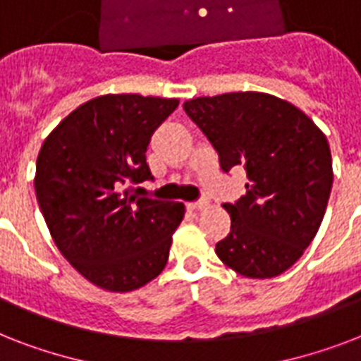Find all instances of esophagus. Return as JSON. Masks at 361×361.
Segmentation results:
<instances>
[{
	"label": "esophagus",
	"mask_w": 361,
	"mask_h": 361,
	"mask_svg": "<svg viewBox=\"0 0 361 361\" xmlns=\"http://www.w3.org/2000/svg\"><path fill=\"white\" fill-rule=\"evenodd\" d=\"M189 208L195 209V212H198V209L208 208V200H198V202H191V204H189Z\"/></svg>",
	"instance_id": "34e87169"
}]
</instances>
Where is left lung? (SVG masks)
<instances>
[{"instance_id":"1","label":"left lung","mask_w":361,"mask_h":361,"mask_svg":"<svg viewBox=\"0 0 361 361\" xmlns=\"http://www.w3.org/2000/svg\"><path fill=\"white\" fill-rule=\"evenodd\" d=\"M219 153L221 169L243 166L247 192L223 208L231 232L215 245L221 262L249 279L290 268L319 232L334 170L326 135L285 99L234 92L183 103Z\"/></svg>"}]
</instances>
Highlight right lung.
Returning a JSON list of instances; mask_svg holds the SVG:
<instances>
[{
  "label": "right lung",
  "mask_w": 361,
  "mask_h": 361,
  "mask_svg": "<svg viewBox=\"0 0 361 361\" xmlns=\"http://www.w3.org/2000/svg\"><path fill=\"white\" fill-rule=\"evenodd\" d=\"M178 99L109 93L80 104L44 138L37 202L59 252L99 288L130 292L169 262L185 206L130 195L153 180L149 138Z\"/></svg>",
  "instance_id": "right-lung-1"
}]
</instances>
